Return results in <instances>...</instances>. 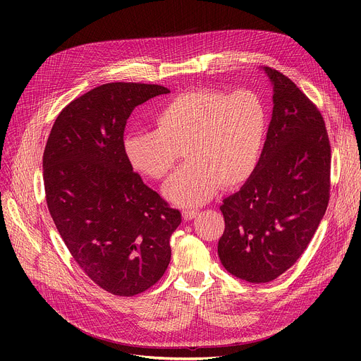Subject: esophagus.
Returning <instances> with one entry per match:
<instances>
[{"label":"esophagus","mask_w":361,"mask_h":361,"mask_svg":"<svg viewBox=\"0 0 361 361\" xmlns=\"http://www.w3.org/2000/svg\"><path fill=\"white\" fill-rule=\"evenodd\" d=\"M198 216V212L195 210H184L183 212V219L185 220V221H190V220H192V219H195Z\"/></svg>","instance_id":"esophagus-1"}]
</instances>
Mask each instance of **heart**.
<instances>
[{"instance_id": "b5f03b06", "label": "heart", "mask_w": 361, "mask_h": 361, "mask_svg": "<svg viewBox=\"0 0 361 361\" xmlns=\"http://www.w3.org/2000/svg\"><path fill=\"white\" fill-rule=\"evenodd\" d=\"M267 109L259 94H233L192 88L176 95L156 117L157 130L133 131L124 138L128 163L138 173L161 180L187 149L188 166L163 187L164 197L180 207H198L223 185L245 183L259 164Z\"/></svg>"}]
</instances>
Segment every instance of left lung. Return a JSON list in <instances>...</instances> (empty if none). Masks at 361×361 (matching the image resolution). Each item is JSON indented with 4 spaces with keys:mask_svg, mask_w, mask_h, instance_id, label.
Instances as JSON below:
<instances>
[{
    "mask_svg": "<svg viewBox=\"0 0 361 361\" xmlns=\"http://www.w3.org/2000/svg\"><path fill=\"white\" fill-rule=\"evenodd\" d=\"M260 70L273 85L271 121L252 176L223 200L217 248L230 274L254 284L281 276L312 241L329 204L331 161L313 102L277 70Z\"/></svg>",
    "mask_w": 361,
    "mask_h": 361,
    "instance_id": "8db88e82",
    "label": "left lung"
}]
</instances>
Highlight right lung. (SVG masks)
Returning <instances> with one entry per match:
<instances>
[{
    "mask_svg": "<svg viewBox=\"0 0 361 361\" xmlns=\"http://www.w3.org/2000/svg\"><path fill=\"white\" fill-rule=\"evenodd\" d=\"M167 92L138 82L92 88L59 114L44 149L49 214L81 270L116 295H135L163 277L181 223L133 171L123 140L133 110Z\"/></svg>",
    "mask_w": 361,
    "mask_h": 361,
    "instance_id": "1",
    "label": "right lung"
}]
</instances>
